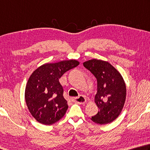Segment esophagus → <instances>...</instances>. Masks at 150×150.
Instances as JSON below:
<instances>
[{"mask_svg":"<svg viewBox=\"0 0 150 150\" xmlns=\"http://www.w3.org/2000/svg\"><path fill=\"white\" fill-rule=\"evenodd\" d=\"M73 101L75 103H79V104H83V103L86 102V100L83 96H79V97L73 98Z\"/></svg>","mask_w":150,"mask_h":150,"instance_id":"obj_1","label":"esophagus"}]
</instances>
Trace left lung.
Segmentation results:
<instances>
[{"label": "left lung", "mask_w": 150, "mask_h": 150, "mask_svg": "<svg viewBox=\"0 0 150 150\" xmlns=\"http://www.w3.org/2000/svg\"><path fill=\"white\" fill-rule=\"evenodd\" d=\"M97 79L95 103L99 108L91 120L100 125L113 122L118 117L126 100V85L117 70L109 62L92 59L83 63Z\"/></svg>", "instance_id": "left-lung-1"}]
</instances>
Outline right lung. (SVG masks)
<instances>
[{"label": "right lung", "instance_id": "obj_1", "mask_svg": "<svg viewBox=\"0 0 150 150\" xmlns=\"http://www.w3.org/2000/svg\"><path fill=\"white\" fill-rule=\"evenodd\" d=\"M79 64L75 59L45 64L30 76L25 87V102L29 112L40 123L52 125L64 116L68 105L59 79Z\"/></svg>", "mask_w": 150, "mask_h": 150}]
</instances>
